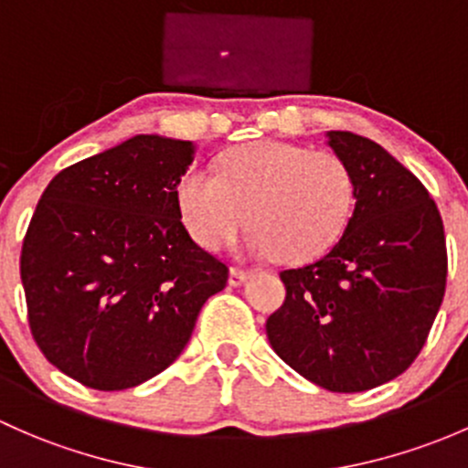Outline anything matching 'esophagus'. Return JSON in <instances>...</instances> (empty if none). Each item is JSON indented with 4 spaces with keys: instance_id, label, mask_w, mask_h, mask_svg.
Segmentation results:
<instances>
[{
    "instance_id": "esophagus-1",
    "label": "esophagus",
    "mask_w": 468,
    "mask_h": 468,
    "mask_svg": "<svg viewBox=\"0 0 468 468\" xmlns=\"http://www.w3.org/2000/svg\"><path fill=\"white\" fill-rule=\"evenodd\" d=\"M250 275V271H247V269H239V267H230L229 271V284L230 287H239V284L244 282Z\"/></svg>"
}]
</instances>
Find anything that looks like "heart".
<instances>
[{
	"label": "heart",
	"mask_w": 468,
	"mask_h": 468,
	"mask_svg": "<svg viewBox=\"0 0 468 468\" xmlns=\"http://www.w3.org/2000/svg\"><path fill=\"white\" fill-rule=\"evenodd\" d=\"M175 199L181 221L201 249L226 247L249 218L244 249L250 255L307 260L346 229L354 176L334 152L255 141L224 152L218 176L186 172Z\"/></svg>",
	"instance_id": "1"
}]
</instances>
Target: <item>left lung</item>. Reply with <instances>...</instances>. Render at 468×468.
I'll return each mask as SVG.
<instances>
[{
	"label": "left lung",
	"instance_id": "8db88e82",
	"mask_svg": "<svg viewBox=\"0 0 468 468\" xmlns=\"http://www.w3.org/2000/svg\"><path fill=\"white\" fill-rule=\"evenodd\" d=\"M350 165L354 213L316 262L280 273L287 298L267 321L273 352L332 392H363L410 367L446 289V238L429 190L381 145L327 132Z\"/></svg>",
	"mask_w": 468,
	"mask_h": 468
}]
</instances>
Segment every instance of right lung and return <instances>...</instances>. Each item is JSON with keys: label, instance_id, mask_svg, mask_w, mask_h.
<instances>
[{"label": "right lung", "instance_id": "right-lung-1", "mask_svg": "<svg viewBox=\"0 0 468 468\" xmlns=\"http://www.w3.org/2000/svg\"><path fill=\"white\" fill-rule=\"evenodd\" d=\"M190 141L139 134L58 172L19 258L28 324L48 363L125 390L184 352L229 267L190 238L175 188Z\"/></svg>", "mask_w": 468, "mask_h": 468}]
</instances>
